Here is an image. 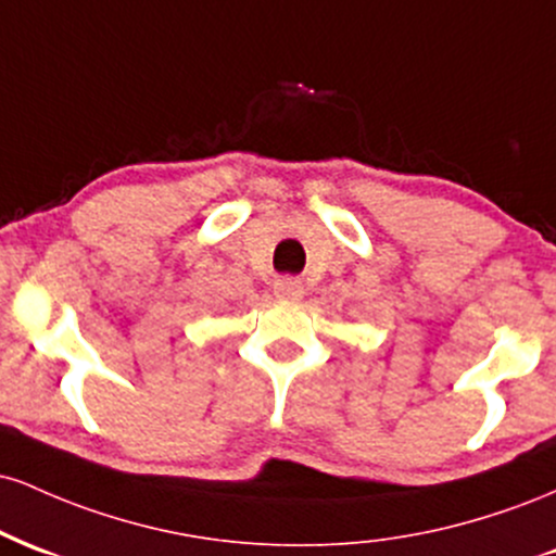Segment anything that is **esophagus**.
<instances>
[{
  "mask_svg": "<svg viewBox=\"0 0 556 556\" xmlns=\"http://www.w3.org/2000/svg\"><path fill=\"white\" fill-rule=\"evenodd\" d=\"M274 295L282 300H300L303 298V282L295 277H279L274 282Z\"/></svg>",
  "mask_w": 556,
  "mask_h": 556,
  "instance_id": "34e87169",
  "label": "esophagus"
}]
</instances>
